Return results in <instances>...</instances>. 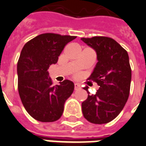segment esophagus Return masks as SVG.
Masks as SVG:
<instances>
[{"instance_id":"obj_1","label":"esophagus","mask_w":146,"mask_h":146,"mask_svg":"<svg viewBox=\"0 0 146 146\" xmlns=\"http://www.w3.org/2000/svg\"><path fill=\"white\" fill-rule=\"evenodd\" d=\"M80 88V84H78V83H75L74 84V89H75V90H77Z\"/></svg>"}]
</instances>
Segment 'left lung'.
<instances>
[{
  "instance_id": "obj_1",
  "label": "left lung",
  "mask_w": 146,
  "mask_h": 146,
  "mask_svg": "<svg viewBox=\"0 0 146 146\" xmlns=\"http://www.w3.org/2000/svg\"><path fill=\"white\" fill-rule=\"evenodd\" d=\"M81 40L96 52L98 62L88 80L95 81L100 89L82 103L86 119L94 124H105L122 111L129 96L132 70L127 51L115 40L107 36L83 37Z\"/></svg>"
}]
</instances>
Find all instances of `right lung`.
Masks as SVG:
<instances>
[{
    "label": "right lung",
    "mask_w": 146,
    "mask_h": 146,
    "mask_svg": "<svg viewBox=\"0 0 146 146\" xmlns=\"http://www.w3.org/2000/svg\"><path fill=\"white\" fill-rule=\"evenodd\" d=\"M75 36L46 33L25 44L17 62L18 92L30 115L37 121L50 122L63 114L64 103L74 90V83L65 80L53 86L47 70L57 63L64 46Z\"/></svg>",
    "instance_id": "add662e5"
}]
</instances>
